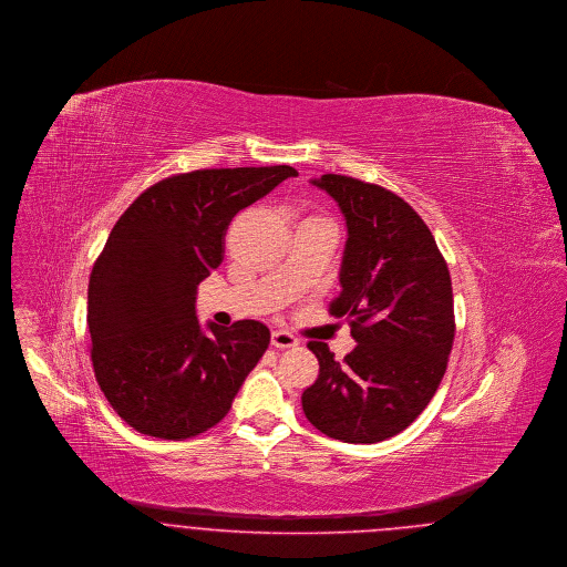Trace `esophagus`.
I'll return each mask as SVG.
<instances>
[{
	"instance_id": "esophagus-1",
	"label": "esophagus",
	"mask_w": 567,
	"mask_h": 567,
	"mask_svg": "<svg viewBox=\"0 0 567 567\" xmlns=\"http://www.w3.org/2000/svg\"><path fill=\"white\" fill-rule=\"evenodd\" d=\"M300 340L287 330H274L271 332V347L276 349H291V347H298Z\"/></svg>"
}]
</instances>
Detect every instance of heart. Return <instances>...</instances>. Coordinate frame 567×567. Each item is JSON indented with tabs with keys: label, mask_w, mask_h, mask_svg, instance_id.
Listing matches in <instances>:
<instances>
[{
	"label": "heart",
	"mask_w": 567,
	"mask_h": 567,
	"mask_svg": "<svg viewBox=\"0 0 567 567\" xmlns=\"http://www.w3.org/2000/svg\"><path fill=\"white\" fill-rule=\"evenodd\" d=\"M306 223H328V225H332L326 216H319V214H310V216H306V218H301L300 225H306Z\"/></svg>",
	"instance_id": "heart-1"
}]
</instances>
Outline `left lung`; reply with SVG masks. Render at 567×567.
Segmentation results:
<instances>
[{
    "label": "left lung",
    "instance_id": "1",
    "mask_svg": "<svg viewBox=\"0 0 567 567\" xmlns=\"http://www.w3.org/2000/svg\"><path fill=\"white\" fill-rule=\"evenodd\" d=\"M315 186L347 220L340 296L358 347L342 362L310 340L317 381L303 390L308 422L344 443H379L404 431L431 402L454 342L450 269L417 212L383 186L321 175Z\"/></svg>",
    "mask_w": 567,
    "mask_h": 567
}]
</instances>
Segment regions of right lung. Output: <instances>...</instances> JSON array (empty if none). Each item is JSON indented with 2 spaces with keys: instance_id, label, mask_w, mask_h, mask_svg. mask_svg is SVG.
<instances>
[{
  "instance_id": "1",
  "label": "right lung",
  "mask_w": 567,
  "mask_h": 567,
  "mask_svg": "<svg viewBox=\"0 0 567 567\" xmlns=\"http://www.w3.org/2000/svg\"><path fill=\"white\" fill-rule=\"evenodd\" d=\"M296 175L289 165L171 175L115 223L90 276L87 326L102 394L134 431L179 441L229 413L269 330L244 319L205 332L197 287L223 264L235 214Z\"/></svg>"
}]
</instances>
